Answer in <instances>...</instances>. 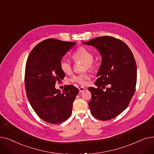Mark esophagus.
<instances>
[{
  "label": "esophagus",
  "mask_w": 154,
  "mask_h": 154,
  "mask_svg": "<svg viewBox=\"0 0 154 154\" xmlns=\"http://www.w3.org/2000/svg\"><path fill=\"white\" fill-rule=\"evenodd\" d=\"M85 89H86V88H85V87H80L79 88V92H82L84 91Z\"/></svg>",
  "instance_id": "34e87169"
}]
</instances>
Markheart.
<instances>
[{"mask_svg": "<svg viewBox=\"0 0 154 154\" xmlns=\"http://www.w3.org/2000/svg\"><path fill=\"white\" fill-rule=\"evenodd\" d=\"M72 58L75 62L83 60L85 62L84 68L93 70L95 67V63L94 61V55L91 51L84 47H80L73 53ZM59 66L61 70L65 74H70L72 70V62L66 58H62L60 60ZM90 79V75L87 72H84L73 76L70 81L81 85H86L87 80Z\"/></svg>", "mask_w": 154, "mask_h": 154, "instance_id": "obj_1", "label": "heart"}]
</instances>
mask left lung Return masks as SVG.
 I'll use <instances>...</instances> for the list:
<instances>
[{
  "label": "left lung",
  "mask_w": 154,
  "mask_h": 154,
  "mask_svg": "<svg viewBox=\"0 0 154 154\" xmlns=\"http://www.w3.org/2000/svg\"><path fill=\"white\" fill-rule=\"evenodd\" d=\"M102 55L97 88L89 87L91 100L88 102L92 115L101 120H108L120 114L128 106L137 83V66L134 55L122 40L111 36L98 37L88 42ZM108 85L106 91L103 88Z\"/></svg>",
  "instance_id": "obj_1"
}]
</instances>
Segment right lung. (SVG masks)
<instances>
[{
  "mask_svg": "<svg viewBox=\"0 0 154 154\" xmlns=\"http://www.w3.org/2000/svg\"><path fill=\"white\" fill-rule=\"evenodd\" d=\"M76 42L48 38L30 52L26 65L25 87L32 107L45 122L59 124L68 119L79 89L65 85L62 92L57 90V82L65 77L60 60Z\"/></svg>",
  "mask_w": 154,
  "mask_h": 154,
  "instance_id": "right-lung-1",
  "label": "right lung"
}]
</instances>
